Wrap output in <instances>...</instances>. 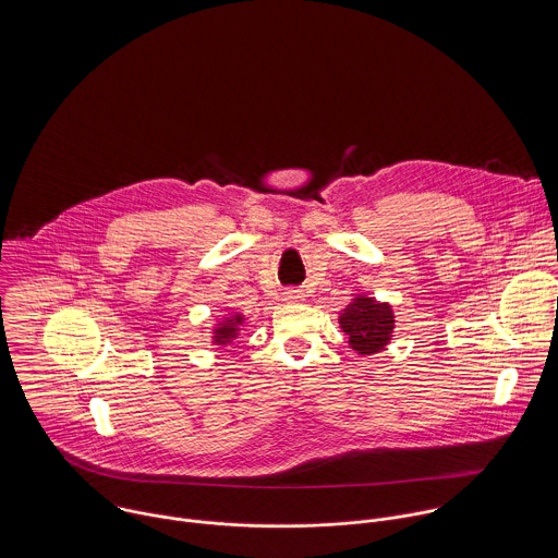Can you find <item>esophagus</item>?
Listing matches in <instances>:
<instances>
[{
  "label": "esophagus",
  "mask_w": 558,
  "mask_h": 558,
  "mask_svg": "<svg viewBox=\"0 0 558 558\" xmlns=\"http://www.w3.org/2000/svg\"><path fill=\"white\" fill-rule=\"evenodd\" d=\"M283 301L286 303H299V301H303V292L301 290H286Z\"/></svg>",
  "instance_id": "34e87169"
}]
</instances>
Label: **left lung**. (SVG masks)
<instances>
[{"label":"left lung","instance_id":"1","mask_svg":"<svg viewBox=\"0 0 558 558\" xmlns=\"http://www.w3.org/2000/svg\"><path fill=\"white\" fill-rule=\"evenodd\" d=\"M339 324L350 337V345L361 354H374L383 350L393 330V312L385 303L374 299H356L341 314Z\"/></svg>","mask_w":558,"mask_h":558}]
</instances>
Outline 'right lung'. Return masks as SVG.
Here are the masks:
<instances>
[{
    "instance_id": "obj_1",
    "label": "right lung",
    "mask_w": 558,
    "mask_h": 558,
    "mask_svg": "<svg viewBox=\"0 0 558 558\" xmlns=\"http://www.w3.org/2000/svg\"><path fill=\"white\" fill-rule=\"evenodd\" d=\"M239 322H242V319L234 318V322L232 319H228L226 324H219V328H217V335H215V341L217 343H226V341H230V339H234L236 337V326H239Z\"/></svg>"
}]
</instances>
